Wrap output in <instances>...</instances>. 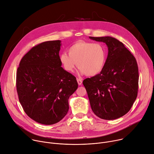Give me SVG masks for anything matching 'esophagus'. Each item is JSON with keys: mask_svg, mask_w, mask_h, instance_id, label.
<instances>
[{"mask_svg": "<svg viewBox=\"0 0 154 154\" xmlns=\"http://www.w3.org/2000/svg\"><path fill=\"white\" fill-rule=\"evenodd\" d=\"M77 82H78V84H79V85H81L82 84V80L81 79H77Z\"/></svg>", "mask_w": 154, "mask_h": 154, "instance_id": "1", "label": "esophagus"}]
</instances>
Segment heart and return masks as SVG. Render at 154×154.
<instances>
[{
	"instance_id": "heart-1",
	"label": "heart",
	"mask_w": 154,
	"mask_h": 154,
	"mask_svg": "<svg viewBox=\"0 0 154 154\" xmlns=\"http://www.w3.org/2000/svg\"><path fill=\"white\" fill-rule=\"evenodd\" d=\"M68 54L60 55V61L67 72H72L77 66L80 75L94 76L104 68L107 58L105 47L100 43L79 40L68 49Z\"/></svg>"
}]
</instances>
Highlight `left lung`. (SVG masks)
I'll return each instance as SVG.
<instances>
[{"label": "left lung", "instance_id": "obj_1", "mask_svg": "<svg viewBox=\"0 0 154 154\" xmlns=\"http://www.w3.org/2000/svg\"><path fill=\"white\" fill-rule=\"evenodd\" d=\"M108 48L107 58L100 74L83 81L94 114L114 120L127 114L135 101L139 73L136 60L123 44L110 36L94 37Z\"/></svg>", "mask_w": 154, "mask_h": 154}]
</instances>
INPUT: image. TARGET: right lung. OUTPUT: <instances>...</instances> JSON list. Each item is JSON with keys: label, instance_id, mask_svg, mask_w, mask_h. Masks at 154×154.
<instances>
[{"label": "right lung", "instance_id": "obj_1", "mask_svg": "<svg viewBox=\"0 0 154 154\" xmlns=\"http://www.w3.org/2000/svg\"><path fill=\"white\" fill-rule=\"evenodd\" d=\"M61 40L41 43L21 59L17 73L19 101L34 121L53 125L69 110L68 100L78 88L76 78L61 67Z\"/></svg>", "mask_w": 154, "mask_h": 154}]
</instances>
